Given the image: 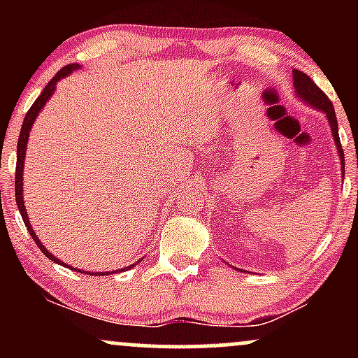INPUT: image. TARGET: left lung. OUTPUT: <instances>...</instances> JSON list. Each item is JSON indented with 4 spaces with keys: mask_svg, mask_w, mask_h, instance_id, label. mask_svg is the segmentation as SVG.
Here are the masks:
<instances>
[{
    "mask_svg": "<svg viewBox=\"0 0 358 358\" xmlns=\"http://www.w3.org/2000/svg\"><path fill=\"white\" fill-rule=\"evenodd\" d=\"M293 80H294L293 84H294V89H296L298 96L301 97L303 101H306L308 104H311L313 108L323 110V113L327 114L328 121H330V126H331V134H334L336 148H338L340 162H342V171L345 173V158H343L342 145H340L338 121H336V114H335L334 104H331V101L328 99L327 94H324L323 90L320 89L318 85H316L315 82L310 79V76H306L305 72L296 71V69H294V71H293Z\"/></svg>",
    "mask_w": 358,
    "mask_h": 358,
    "instance_id": "left-lung-1",
    "label": "left lung"
}]
</instances>
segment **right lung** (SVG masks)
<instances>
[{"mask_svg": "<svg viewBox=\"0 0 358 358\" xmlns=\"http://www.w3.org/2000/svg\"><path fill=\"white\" fill-rule=\"evenodd\" d=\"M76 69H79V65L77 64H69L65 65V67H62L59 72L55 73V76L52 77V80L48 82L47 85H45V89L42 90V94H40L38 97H36V101L31 104V108L28 109L27 116H24V121L22 124V131H20V138H18V148H16V171H15V196H16V205H18L20 208V213H22V219L24 222V225H27L28 232H30V236L34 237V241L36 242V245H38L40 250L47 256L50 261L57 262V264H62L65 266V268H71L69 264H64V262H60V259H57L53 254L48 252L47 249H45V245L40 242L38 237H36V234L34 232V229H31L30 225V220H28V215H27V210H24V203H23V162H24V153H27V143H28V136H30V129L31 126H34V121L36 119V116H38L40 110L43 109L45 102H47L48 99H50V96L53 94V90H55V84L59 82L60 79H64L65 76H69L72 71H76ZM134 266V264H133ZM133 266H129V268H124V269H119V271H127L131 269ZM76 269V268H72ZM77 271V269H76ZM85 273V271H84ZM113 273H117V271H113ZM90 274V273H89ZM99 274V276H102L104 273H96V276ZM106 274H110V273H106Z\"/></svg>", "mask_w": 358, "mask_h": 358, "instance_id": "obj_1", "label": "right lung"}]
</instances>
